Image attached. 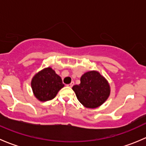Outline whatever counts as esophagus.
Instances as JSON below:
<instances>
[{
  "label": "esophagus",
  "mask_w": 146,
  "mask_h": 146,
  "mask_svg": "<svg viewBox=\"0 0 146 146\" xmlns=\"http://www.w3.org/2000/svg\"><path fill=\"white\" fill-rule=\"evenodd\" d=\"M74 82H70V84H68V87H70V88H72V87H73V85H74Z\"/></svg>",
  "instance_id": "1"
}]
</instances>
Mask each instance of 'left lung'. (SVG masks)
<instances>
[{
    "label": "left lung",
    "instance_id": "left-lung-1",
    "mask_svg": "<svg viewBox=\"0 0 146 146\" xmlns=\"http://www.w3.org/2000/svg\"><path fill=\"white\" fill-rule=\"evenodd\" d=\"M78 100L85 107H100L108 99L110 85L107 79L97 70L86 72L80 78V83L72 88Z\"/></svg>",
    "mask_w": 146,
    "mask_h": 146
}]
</instances>
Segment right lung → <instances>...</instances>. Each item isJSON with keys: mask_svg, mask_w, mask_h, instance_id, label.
<instances>
[{"mask_svg": "<svg viewBox=\"0 0 146 146\" xmlns=\"http://www.w3.org/2000/svg\"><path fill=\"white\" fill-rule=\"evenodd\" d=\"M31 87L38 100L46 102L54 99L58 91L64 88L61 78L51 67L45 68L32 78Z\"/></svg>", "mask_w": 146, "mask_h": 146, "instance_id": "obj_1", "label": "right lung"}]
</instances>
